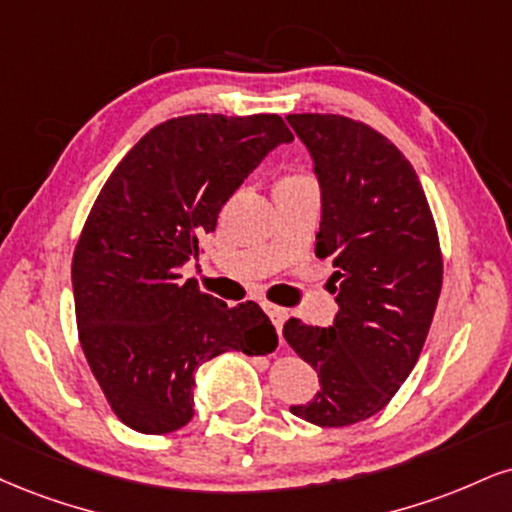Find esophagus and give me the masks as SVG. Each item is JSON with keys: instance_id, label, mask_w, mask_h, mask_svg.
<instances>
[{"instance_id": "obj_1", "label": "esophagus", "mask_w": 512, "mask_h": 512, "mask_svg": "<svg viewBox=\"0 0 512 512\" xmlns=\"http://www.w3.org/2000/svg\"><path fill=\"white\" fill-rule=\"evenodd\" d=\"M262 310L267 312L269 319H272L274 326H276V331H281L283 329V322H286V317H288V312L283 310V307H279V305L267 303V300H264V303H262Z\"/></svg>"}]
</instances>
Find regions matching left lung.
Wrapping results in <instances>:
<instances>
[{"label": "left lung", "mask_w": 512, "mask_h": 512, "mask_svg": "<svg viewBox=\"0 0 512 512\" xmlns=\"http://www.w3.org/2000/svg\"><path fill=\"white\" fill-rule=\"evenodd\" d=\"M322 190L317 257L336 272L331 326L288 319L283 338L319 374L291 412L317 427L377 415L408 379L439 303L443 260L415 169L374 128L336 114H288Z\"/></svg>", "instance_id": "left-lung-1"}]
</instances>
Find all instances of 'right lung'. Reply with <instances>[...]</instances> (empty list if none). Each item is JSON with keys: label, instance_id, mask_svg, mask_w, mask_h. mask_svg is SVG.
Here are the masks:
<instances>
[{"label": "right lung", "instance_id": "obj_1", "mask_svg": "<svg viewBox=\"0 0 512 512\" xmlns=\"http://www.w3.org/2000/svg\"><path fill=\"white\" fill-rule=\"evenodd\" d=\"M291 140L276 114L178 116L145 133L97 195L71 264L78 338L104 398L135 432L193 420L202 362L279 346L260 305L229 307L183 281L181 267L240 183Z\"/></svg>", "mask_w": 512, "mask_h": 512}]
</instances>
